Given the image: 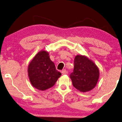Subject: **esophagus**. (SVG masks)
<instances>
[{
	"mask_svg": "<svg viewBox=\"0 0 122 122\" xmlns=\"http://www.w3.org/2000/svg\"><path fill=\"white\" fill-rule=\"evenodd\" d=\"M61 73H62L63 75H66L67 73V72L66 71V70L65 69H64V70H63L62 71H61Z\"/></svg>",
	"mask_w": 122,
	"mask_h": 122,
	"instance_id": "34e87169",
	"label": "esophagus"
}]
</instances>
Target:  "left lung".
I'll list each match as a JSON object with an SVG mask.
<instances>
[{
    "mask_svg": "<svg viewBox=\"0 0 122 122\" xmlns=\"http://www.w3.org/2000/svg\"><path fill=\"white\" fill-rule=\"evenodd\" d=\"M73 86L81 92L94 89L99 77V70L96 64L84 55L75 58L74 69L70 75Z\"/></svg>",
    "mask_w": 122,
    "mask_h": 122,
    "instance_id": "1",
    "label": "left lung"
}]
</instances>
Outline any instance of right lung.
Returning <instances> with one entry per match:
<instances>
[{
  "mask_svg": "<svg viewBox=\"0 0 122 122\" xmlns=\"http://www.w3.org/2000/svg\"><path fill=\"white\" fill-rule=\"evenodd\" d=\"M27 73L32 85L41 91L52 87L61 75L45 50L40 51L31 60L28 65Z\"/></svg>",
  "mask_w": 122,
  "mask_h": 122,
  "instance_id": "right-lung-1",
  "label": "right lung"
}]
</instances>
